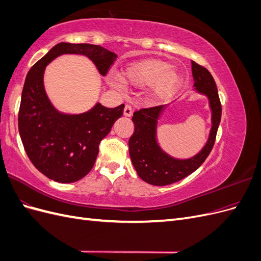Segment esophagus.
<instances>
[{"label":"esophagus","instance_id":"obj_1","mask_svg":"<svg viewBox=\"0 0 261 261\" xmlns=\"http://www.w3.org/2000/svg\"><path fill=\"white\" fill-rule=\"evenodd\" d=\"M133 114V108L130 105H126L124 108V115L125 116H132Z\"/></svg>","mask_w":261,"mask_h":261}]
</instances>
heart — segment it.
<instances>
[{"label": "heart", "mask_w": 261, "mask_h": 261, "mask_svg": "<svg viewBox=\"0 0 261 261\" xmlns=\"http://www.w3.org/2000/svg\"><path fill=\"white\" fill-rule=\"evenodd\" d=\"M122 81L134 87L150 86V101L169 98L180 85L181 78L174 70L172 63L162 60H146L135 63L122 70Z\"/></svg>", "instance_id": "heart-1"}]
</instances>
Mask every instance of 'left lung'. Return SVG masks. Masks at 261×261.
Masks as SVG:
<instances>
[{"label":"left lung","instance_id":"left-lung-1","mask_svg":"<svg viewBox=\"0 0 261 261\" xmlns=\"http://www.w3.org/2000/svg\"><path fill=\"white\" fill-rule=\"evenodd\" d=\"M192 72L197 91L206 94L210 102L212 127L209 139L201 151L191 159H174L162 151L155 139L156 121L165 107L155 106L134 112L132 120L135 132L128 141L129 155L138 176L148 184L164 186L185 178L200 167L215 146L222 114L217 85L209 70L194 61H192Z\"/></svg>","mask_w":261,"mask_h":261}]
</instances>
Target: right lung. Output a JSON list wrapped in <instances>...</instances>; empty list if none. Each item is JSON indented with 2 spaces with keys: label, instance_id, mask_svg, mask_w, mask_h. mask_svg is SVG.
Wrapping results in <instances>:
<instances>
[{
  "label": "right lung",
  "instance_id": "add662e5",
  "mask_svg": "<svg viewBox=\"0 0 261 261\" xmlns=\"http://www.w3.org/2000/svg\"><path fill=\"white\" fill-rule=\"evenodd\" d=\"M62 54H83L106 76L117 55L100 45L61 42L29 69L21 92L18 129L29 160L43 175L59 183H74L91 171L99 145L123 115L124 105L100 103L80 115L62 114L46 97L45 66Z\"/></svg>",
  "mask_w": 261,
  "mask_h": 261
}]
</instances>
